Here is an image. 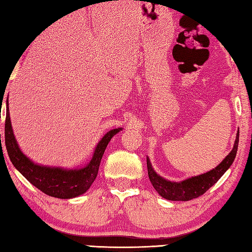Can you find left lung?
Listing matches in <instances>:
<instances>
[{"instance_id": "left-lung-1", "label": "left lung", "mask_w": 252, "mask_h": 252, "mask_svg": "<svg viewBox=\"0 0 252 252\" xmlns=\"http://www.w3.org/2000/svg\"><path fill=\"white\" fill-rule=\"evenodd\" d=\"M239 141V131L236 134V141H235L234 147L225 159L218 165L216 169H213L209 172L192 176V178L187 179L182 182H170L162 179L159 176L152 168L151 161L147 158V170H148V178L151 180L154 189L158 191V194L165 198L168 200H179V201H187L191 200L194 198L199 197L205 194V192L210 189L211 186L215 185L219 179L225 173V171L231 167L235 157H236L237 147Z\"/></svg>"}]
</instances>
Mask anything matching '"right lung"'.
I'll return each mask as SVG.
<instances>
[{"label":"right lung","mask_w":252,"mask_h":252,"mask_svg":"<svg viewBox=\"0 0 252 252\" xmlns=\"http://www.w3.org/2000/svg\"><path fill=\"white\" fill-rule=\"evenodd\" d=\"M121 129L109 131L101 138L95 148L93 158L82 169L63 170L60 168H47L34 164L21 153L15 140L12 123H10L8 103L6 101V119H5V146L8 157L14 167L28 180L32 185L51 197L69 199L84 194L98 173L100 160L111 137Z\"/></svg>","instance_id":"obj_1"}]
</instances>
